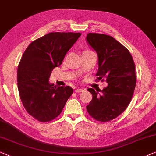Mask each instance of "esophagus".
Listing matches in <instances>:
<instances>
[{
	"mask_svg": "<svg viewBox=\"0 0 156 156\" xmlns=\"http://www.w3.org/2000/svg\"><path fill=\"white\" fill-rule=\"evenodd\" d=\"M84 91V89L83 88H77L76 90V93H81V92Z\"/></svg>",
	"mask_w": 156,
	"mask_h": 156,
	"instance_id": "obj_1",
	"label": "esophagus"
}]
</instances>
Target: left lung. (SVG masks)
Masks as SVG:
<instances>
[{
  "mask_svg": "<svg viewBox=\"0 0 156 156\" xmlns=\"http://www.w3.org/2000/svg\"><path fill=\"white\" fill-rule=\"evenodd\" d=\"M86 40L98 56L96 76L106 78L108 84L102 90L87 89L93 99L86 109L98 121L109 122L121 115L131 102L136 84L135 64L129 50L112 37L88 33Z\"/></svg>",
  "mask_w": 156,
  "mask_h": 156,
  "instance_id": "obj_1",
  "label": "left lung"
}]
</instances>
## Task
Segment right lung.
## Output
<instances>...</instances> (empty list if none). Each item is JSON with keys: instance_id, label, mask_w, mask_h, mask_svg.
<instances>
[{"instance_id": "add662e5", "label": "right lung", "mask_w": 156, "mask_h": 156, "mask_svg": "<svg viewBox=\"0 0 156 156\" xmlns=\"http://www.w3.org/2000/svg\"><path fill=\"white\" fill-rule=\"evenodd\" d=\"M81 34L50 32L32 41L17 68V87L26 111L41 122L60 115L73 90L49 82L52 70L60 66Z\"/></svg>"}]
</instances>
